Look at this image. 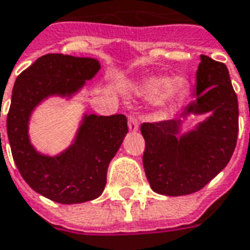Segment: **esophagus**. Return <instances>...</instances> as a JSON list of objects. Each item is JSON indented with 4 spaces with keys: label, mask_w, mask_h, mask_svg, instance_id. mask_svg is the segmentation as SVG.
Listing matches in <instances>:
<instances>
[{
    "label": "esophagus",
    "mask_w": 250,
    "mask_h": 250,
    "mask_svg": "<svg viewBox=\"0 0 250 250\" xmlns=\"http://www.w3.org/2000/svg\"><path fill=\"white\" fill-rule=\"evenodd\" d=\"M127 126H129V130H130V132H137L138 127H140V121H138V118L130 114V116L127 117Z\"/></svg>",
    "instance_id": "esophagus-1"
}]
</instances>
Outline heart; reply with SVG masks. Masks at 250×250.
Wrapping results in <instances>:
<instances>
[{"label": "heart", "instance_id": "obj_1", "mask_svg": "<svg viewBox=\"0 0 250 250\" xmlns=\"http://www.w3.org/2000/svg\"><path fill=\"white\" fill-rule=\"evenodd\" d=\"M166 88L162 97L163 103L178 100L187 95L188 92V83L183 78L172 79L171 82L167 78H153L144 83L141 92L146 96H154Z\"/></svg>", "mask_w": 250, "mask_h": 250}]
</instances>
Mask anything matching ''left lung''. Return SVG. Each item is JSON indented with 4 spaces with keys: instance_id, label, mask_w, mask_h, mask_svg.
Returning <instances> with one entry per match:
<instances>
[{
    "instance_id": "left-lung-1",
    "label": "left lung",
    "mask_w": 250,
    "mask_h": 250,
    "mask_svg": "<svg viewBox=\"0 0 250 250\" xmlns=\"http://www.w3.org/2000/svg\"><path fill=\"white\" fill-rule=\"evenodd\" d=\"M195 99L181 117L208 113L204 121L181 133L182 121L144 123V168L150 187L167 196L202 189L228 165L239 133V104L224 63L200 55Z\"/></svg>"
}]
</instances>
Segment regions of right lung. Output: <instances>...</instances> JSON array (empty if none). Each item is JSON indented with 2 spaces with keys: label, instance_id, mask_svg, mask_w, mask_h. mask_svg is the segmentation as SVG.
Masks as SVG:
<instances>
[{
  "label": "right lung",
  "instance_id": "obj_1",
  "mask_svg": "<svg viewBox=\"0 0 250 250\" xmlns=\"http://www.w3.org/2000/svg\"><path fill=\"white\" fill-rule=\"evenodd\" d=\"M99 69L93 58L47 54L26 68L13 88L6 118L13 159L26 183L56 203H84L103 194L109 162L127 133L126 117L84 114L74 144L50 157L30 142V116L47 97L75 95Z\"/></svg>",
  "mask_w": 250,
  "mask_h": 250
}]
</instances>
